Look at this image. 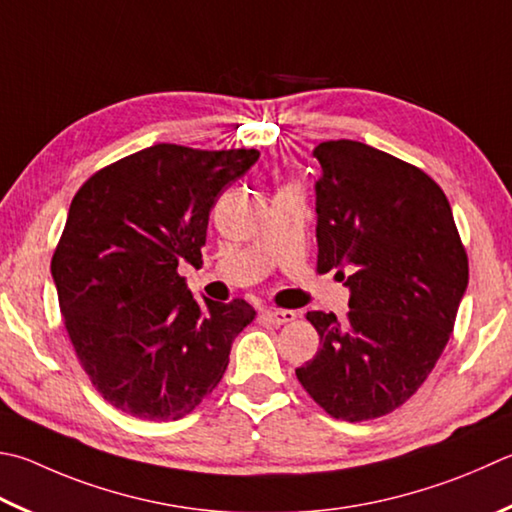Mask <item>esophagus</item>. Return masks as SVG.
Wrapping results in <instances>:
<instances>
[{"instance_id": "1", "label": "esophagus", "mask_w": 512, "mask_h": 512, "mask_svg": "<svg viewBox=\"0 0 512 512\" xmlns=\"http://www.w3.org/2000/svg\"><path fill=\"white\" fill-rule=\"evenodd\" d=\"M264 320L268 324H275V327H280V324L293 322L295 320V313L293 311H286V309H271V311H264Z\"/></svg>"}]
</instances>
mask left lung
<instances>
[{"label":"left lung","instance_id":"8db88e82","mask_svg":"<svg viewBox=\"0 0 512 512\" xmlns=\"http://www.w3.org/2000/svg\"><path fill=\"white\" fill-rule=\"evenodd\" d=\"M318 271L338 268L349 315L306 313L320 333L297 380L331 416L394 412L448 345L468 288V257L443 190L414 165L356 141L320 143Z\"/></svg>","mask_w":512,"mask_h":512}]
</instances>
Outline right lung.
<instances>
[{
  "mask_svg": "<svg viewBox=\"0 0 512 512\" xmlns=\"http://www.w3.org/2000/svg\"><path fill=\"white\" fill-rule=\"evenodd\" d=\"M257 159L161 143L96 172L73 197L51 275L73 349L118 410L176 421L224 376L255 309L199 302L179 264L201 268L210 208Z\"/></svg>",
  "mask_w": 512,
  "mask_h": 512,
  "instance_id": "right-lung-1",
  "label": "right lung"
}]
</instances>
